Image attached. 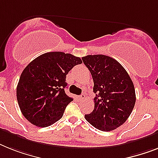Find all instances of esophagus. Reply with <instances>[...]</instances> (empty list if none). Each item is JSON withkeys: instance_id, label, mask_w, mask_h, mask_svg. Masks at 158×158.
I'll return each mask as SVG.
<instances>
[{"instance_id": "esophagus-1", "label": "esophagus", "mask_w": 158, "mask_h": 158, "mask_svg": "<svg viewBox=\"0 0 158 158\" xmlns=\"http://www.w3.org/2000/svg\"><path fill=\"white\" fill-rule=\"evenodd\" d=\"M79 98H80L81 100H84L85 98V94H81L80 96H79Z\"/></svg>"}]
</instances>
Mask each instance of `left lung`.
I'll list each match as a JSON object with an SVG mask.
<instances>
[{
    "instance_id": "1",
    "label": "left lung",
    "mask_w": 158,
    "mask_h": 158,
    "mask_svg": "<svg viewBox=\"0 0 158 158\" xmlns=\"http://www.w3.org/2000/svg\"><path fill=\"white\" fill-rule=\"evenodd\" d=\"M94 80V108L85 118L98 130L110 131L125 123L135 102L133 82L124 68L104 55L82 57Z\"/></svg>"
}]
</instances>
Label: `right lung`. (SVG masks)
Returning a JSON list of instances; mask_svg holds the SVG:
<instances>
[{
    "label": "right lung",
    "instance_id": "add662e5",
    "mask_svg": "<svg viewBox=\"0 0 158 158\" xmlns=\"http://www.w3.org/2000/svg\"><path fill=\"white\" fill-rule=\"evenodd\" d=\"M81 63L80 57L53 52L38 56L25 68L17 86V99L30 123L45 127L62 118L73 100L65 94L66 75Z\"/></svg>",
    "mask_w": 158,
    "mask_h": 158
}]
</instances>
